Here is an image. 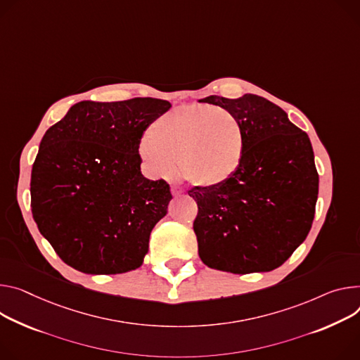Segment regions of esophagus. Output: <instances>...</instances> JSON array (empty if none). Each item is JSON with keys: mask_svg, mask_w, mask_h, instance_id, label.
<instances>
[{"mask_svg": "<svg viewBox=\"0 0 360 360\" xmlns=\"http://www.w3.org/2000/svg\"><path fill=\"white\" fill-rule=\"evenodd\" d=\"M171 191H172V195H175V197H178V195H182V193H184V189L179 188V186H176V185H174V186L171 188Z\"/></svg>", "mask_w": 360, "mask_h": 360, "instance_id": "1", "label": "esophagus"}]
</instances>
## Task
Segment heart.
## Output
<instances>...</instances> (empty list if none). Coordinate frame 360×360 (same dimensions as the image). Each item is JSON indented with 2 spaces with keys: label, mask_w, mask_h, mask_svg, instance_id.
<instances>
[{
  "label": "heart",
  "mask_w": 360,
  "mask_h": 360,
  "mask_svg": "<svg viewBox=\"0 0 360 360\" xmlns=\"http://www.w3.org/2000/svg\"><path fill=\"white\" fill-rule=\"evenodd\" d=\"M244 129L236 115L207 105H185L155 119L139 152L156 176L181 171L200 186L231 178L244 155Z\"/></svg>",
  "instance_id": "heart-1"
}]
</instances>
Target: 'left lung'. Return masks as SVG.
<instances>
[{
  "instance_id": "obj_1",
  "label": "left lung",
  "mask_w": 360,
  "mask_h": 360,
  "mask_svg": "<svg viewBox=\"0 0 360 360\" xmlns=\"http://www.w3.org/2000/svg\"><path fill=\"white\" fill-rule=\"evenodd\" d=\"M241 122L244 155L231 178L188 191L198 205L193 221L204 264L234 274L280 267L307 237L319 174L306 132L264 97L210 96Z\"/></svg>"
}]
</instances>
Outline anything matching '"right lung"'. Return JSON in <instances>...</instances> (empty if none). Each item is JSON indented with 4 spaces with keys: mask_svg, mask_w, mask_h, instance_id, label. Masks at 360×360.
<instances>
[{
    "mask_svg": "<svg viewBox=\"0 0 360 360\" xmlns=\"http://www.w3.org/2000/svg\"><path fill=\"white\" fill-rule=\"evenodd\" d=\"M169 108L152 97L80 102L43 136L31 171V212L70 267L120 274L142 266L172 193L165 179L142 175L139 145Z\"/></svg>",
    "mask_w": 360,
    "mask_h": 360,
    "instance_id": "obj_1",
    "label": "right lung"
}]
</instances>
